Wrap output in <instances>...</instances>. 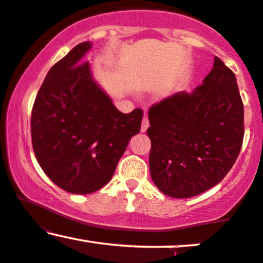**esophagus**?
<instances>
[{
  "label": "esophagus",
  "mask_w": 263,
  "mask_h": 263,
  "mask_svg": "<svg viewBox=\"0 0 263 263\" xmlns=\"http://www.w3.org/2000/svg\"><path fill=\"white\" fill-rule=\"evenodd\" d=\"M149 126V121L148 119H147V116L143 117V120H142V125H141V132H146L147 128H148Z\"/></svg>",
  "instance_id": "34e87169"
}]
</instances>
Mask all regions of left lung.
I'll list each match as a JSON object with an SVG mask.
<instances>
[{
	"instance_id": "1",
	"label": "left lung",
	"mask_w": 263,
	"mask_h": 263,
	"mask_svg": "<svg viewBox=\"0 0 263 263\" xmlns=\"http://www.w3.org/2000/svg\"><path fill=\"white\" fill-rule=\"evenodd\" d=\"M149 171L172 198L195 197L221 182L243 140V104L236 78L218 57L192 92L163 99L148 111Z\"/></svg>"
}]
</instances>
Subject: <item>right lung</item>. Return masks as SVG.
I'll return each mask as SVG.
<instances>
[{
	"label": "right lung",
	"mask_w": 263,
	"mask_h": 263,
	"mask_svg": "<svg viewBox=\"0 0 263 263\" xmlns=\"http://www.w3.org/2000/svg\"><path fill=\"white\" fill-rule=\"evenodd\" d=\"M78 44L55 63L37 93L31 117L32 144L44 173L65 192L90 194L112 178L143 111L122 114L93 80Z\"/></svg>",
	"instance_id": "add662e5"
}]
</instances>
